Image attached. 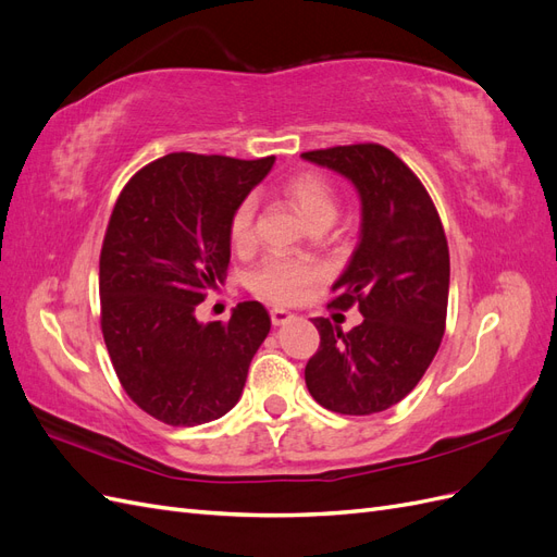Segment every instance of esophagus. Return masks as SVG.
<instances>
[{"instance_id": "1", "label": "esophagus", "mask_w": 557, "mask_h": 557, "mask_svg": "<svg viewBox=\"0 0 557 557\" xmlns=\"http://www.w3.org/2000/svg\"><path fill=\"white\" fill-rule=\"evenodd\" d=\"M269 315H272V323H274V325L288 323V320L293 318V313L285 311V309H272V311H269Z\"/></svg>"}]
</instances>
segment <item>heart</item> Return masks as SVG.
Returning <instances> with one entry per match:
<instances>
[{
	"mask_svg": "<svg viewBox=\"0 0 557 557\" xmlns=\"http://www.w3.org/2000/svg\"><path fill=\"white\" fill-rule=\"evenodd\" d=\"M281 188L309 225L332 223L336 215V193L323 174L299 172L285 178ZM252 221H256V199L244 197L230 218V242L234 248L242 250L252 244ZM320 278L323 269L311 260L269 256L252 269L248 285L252 293L272 305H295Z\"/></svg>",
	"mask_w": 557,
	"mask_h": 557,
	"instance_id": "heart-1",
	"label": "heart"
}]
</instances>
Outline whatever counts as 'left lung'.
I'll return each mask as SVG.
<instances>
[{"label": "left lung", "instance_id": "obj_1", "mask_svg": "<svg viewBox=\"0 0 557 557\" xmlns=\"http://www.w3.org/2000/svg\"><path fill=\"white\" fill-rule=\"evenodd\" d=\"M301 158L346 176L362 201L360 242L327 307L356 305L364 320L342 332L313 318L320 346L305 369L307 387L334 413H379L413 391L442 344L450 281L442 218L425 185L381 144Z\"/></svg>", "mask_w": 557, "mask_h": 557}]
</instances>
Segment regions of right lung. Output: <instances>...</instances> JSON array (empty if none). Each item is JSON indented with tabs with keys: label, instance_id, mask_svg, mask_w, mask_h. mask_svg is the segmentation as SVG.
Instances as JSON below:
<instances>
[{
	"label": "right lung",
	"instance_id": "obj_1",
	"mask_svg": "<svg viewBox=\"0 0 557 557\" xmlns=\"http://www.w3.org/2000/svg\"><path fill=\"white\" fill-rule=\"evenodd\" d=\"M272 164L170 153L115 199L99 256L102 334L127 397L164 425L225 416L272 327L260 301H242L227 323L195 318L227 276L234 209Z\"/></svg>",
	"mask_w": 557,
	"mask_h": 557
}]
</instances>
